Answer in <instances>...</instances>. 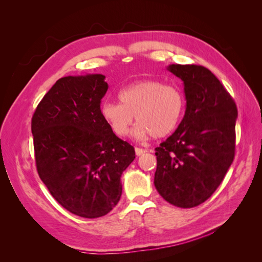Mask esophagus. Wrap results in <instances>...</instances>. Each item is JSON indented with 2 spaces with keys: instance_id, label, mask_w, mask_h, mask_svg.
<instances>
[{
  "instance_id": "esophagus-1",
  "label": "esophagus",
  "mask_w": 262,
  "mask_h": 262,
  "mask_svg": "<svg viewBox=\"0 0 262 262\" xmlns=\"http://www.w3.org/2000/svg\"><path fill=\"white\" fill-rule=\"evenodd\" d=\"M146 152H147V149L140 148V147H136V154H137L138 156L143 155V154H144V153H146Z\"/></svg>"
}]
</instances>
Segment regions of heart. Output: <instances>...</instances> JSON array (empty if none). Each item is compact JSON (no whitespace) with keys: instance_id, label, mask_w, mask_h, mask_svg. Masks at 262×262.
Wrapping results in <instances>:
<instances>
[{"instance_id":"b5f03b06","label":"heart","mask_w":262,"mask_h":262,"mask_svg":"<svg viewBox=\"0 0 262 262\" xmlns=\"http://www.w3.org/2000/svg\"><path fill=\"white\" fill-rule=\"evenodd\" d=\"M120 104L102 102L100 114L116 136L123 138L130 132L136 116L139 122L134 136L160 139L176 129L184 115L186 99L178 87L157 80L138 81L119 92Z\"/></svg>"}]
</instances>
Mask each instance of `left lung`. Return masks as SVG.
I'll return each instance as SVG.
<instances>
[{"mask_svg": "<svg viewBox=\"0 0 262 262\" xmlns=\"http://www.w3.org/2000/svg\"><path fill=\"white\" fill-rule=\"evenodd\" d=\"M185 85L186 113L177 130L155 148V188L179 208H193L217 189L235 156L237 107L211 71L170 64Z\"/></svg>", "mask_w": 262, "mask_h": 262, "instance_id": "1", "label": "left lung"}]
</instances>
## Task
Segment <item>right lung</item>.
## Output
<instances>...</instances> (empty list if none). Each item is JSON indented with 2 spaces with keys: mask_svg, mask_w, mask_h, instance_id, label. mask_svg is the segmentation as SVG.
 Listing matches in <instances>:
<instances>
[{
  "mask_svg": "<svg viewBox=\"0 0 262 262\" xmlns=\"http://www.w3.org/2000/svg\"><path fill=\"white\" fill-rule=\"evenodd\" d=\"M105 76H66L37 106L31 132L38 175L63 208L81 217L106 215L120 200L121 175L136 150L100 114Z\"/></svg>",
  "mask_w": 262,
  "mask_h": 262,
  "instance_id": "1",
  "label": "right lung"
}]
</instances>
